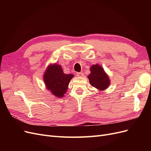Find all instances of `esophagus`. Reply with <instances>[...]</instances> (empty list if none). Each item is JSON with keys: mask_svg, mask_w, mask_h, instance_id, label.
Returning <instances> with one entry per match:
<instances>
[{"mask_svg": "<svg viewBox=\"0 0 151 151\" xmlns=\"http://www.w3.org/2000/svg\"><path fill=\"white\" fill-rule=\"evenodd\" d=\"M77 76H83V73H81V72H77Z\"/></svg>", "mask_w": 151, "mask_h": 151, "instance_id": "1", "label": "esophagus"}]
</instances>
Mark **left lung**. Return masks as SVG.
Wrapping results in <instances>:
<instances>
[{
  "label": "left lung",
  "instance_id": "8db88e82",
  "mask_svg": "<svg viewBox=\"0 0 151 151\" xmlns=\"http://www.w3.org/2000/svg\"><path fill=\"white\" fill-rule=\"evenodd\" d=\"M90 70L91 72L88 78L91 85L99 90L106 89L110 83L103 68L99 65H94L91 67Z\"/></svg>",
  "mask_w": 151,
  "mask_h": 151
}]
</instances>
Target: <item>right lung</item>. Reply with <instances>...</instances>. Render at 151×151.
<instances>
[{
  "mask_svg": "<svg viewBox=\"0 0 151 151\" xmlns=\"http://www.w3.org/2000/svg\"><path fill=\"white\" fill-rule=\"evenodd\" d=\"M73 77L72 74H65L60 65L54 64L47 68L43 78L47 89L56 97L62 98Z\"/></svg>",
  "mask_w": 151,
  "mask_h": 151,
  "instance_id": "1",
  "label": "right lung"
}]
</instances>
